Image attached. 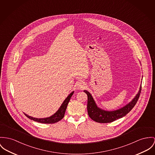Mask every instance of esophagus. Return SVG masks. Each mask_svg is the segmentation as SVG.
Instances as JSON below:
<instances>
[{
    "instance_id": "esophagus-1",
    "label": "esophagus",
    "mask_w": 155,
    "mask_h": 155,
    "mask_svg": "<svg viewBox=\"0 0 155 155\" xmlns=\"http://www.w3.org/2000/svg\"><path fill=\"white\" fill-rule=\"evenodd\" d=\"M77 89H79V90H82L84 88V84L83 83H79L77 84Z\"/></svg>"
}]
</instances>
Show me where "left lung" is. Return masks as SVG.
<instances>
[{"mask_svg": "<svg viewBox=\"0 0 155 155\" xmlns=\"http://www.w3.org/2000/svg\"><path fill=\"white\" fill-rule=\"evenodd\" d=\"M142 86H140L138 93L132 100L131 102L126 105L124 107L114 111H105L97 107L91 94L87 90H84V93L87 94L88 97V114L93 120L97 123H111L116 120L122 118L123 117L125 116L127 113H129L131 111V109L134 107L139 98Z\"/></svg>", "mask_w": 155, "mask_h": 155, "instance_id": "8db88e82", "label": "left lung"}]
</instances>
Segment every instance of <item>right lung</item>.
<instances>
[{"instance_id": "1", "label": "right lung", "mask_w": 155, "mask_h": 155, "mask_svg": "<svg viewBox=\"0 0 155 155\" xmlns=\"http://www.w3.org/2000/svg\"><path fill=\"white\" fill-rule=\"evenodd\" d=\"M73 94H74V91H72L71 93H70L69 95L65 98V100L64 101L63 103L61 106L58 110L54 114L51 116V117L44 118V119H38V118H34V117H31V116L26 114L25 113H24V114L29 119L34 120L35 121H37L38 123H45V124H53V123H57L58 121H59L63 119L65 113V110H66L67 107L68 106V104L70 100V98H71L72 95H73Z\"/></svg>"}]
</instances>
